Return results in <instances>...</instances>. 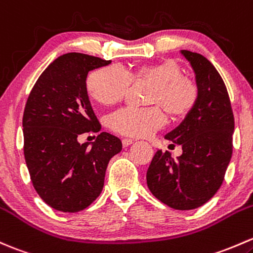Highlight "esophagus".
I'll return each mask as SVG.
<instances>
[{
	"label": "esophagus",
	"instance_id": "obj_1",
	"mask_svg": "<svg viewBox=\"0 0 253 253\" xmlns=\"http://www.w3.org/2000/svg\"><path fill=\"white\" fill-rule=\"evenodd\" d=\"M132 143H133V140L129 139V138H124V139H122V145H124L125 148L128 147V145H131Z\"/></svg>",
	"mask_w": 253,
	"mask_h": 253
}]
</instances>
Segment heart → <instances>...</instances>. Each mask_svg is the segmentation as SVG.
<instances>
[{"label": "heart", "instance_id": "obj_1", "mask_svg": "<svg viewBox=\"0 0 253 253\" xmlns=\"http://www.w3.org/2000/svg\"><path fill=\"white\" fill-rule=\"evenodd\" d=\"M182 75V69L172 60L142 65L133 75L114 64L92 71L87 78V89L100 104L114 105L126 95L132 79L148 80L154 84L150 102L161 103L171 115L183 116L194 108L199 91L191 80ZM165 122L166 115L158 105L150 108L126 106L108 118L109 127L114 132L129 137H147L161 128Z\"/></svg>", "mask_w": 253, "mask_h": 253}]
</instances>
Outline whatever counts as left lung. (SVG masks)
Here are the masks:
<instances>
[{
  "label": "left lung",
  "instance_id": "8db88e82",
  "mask_svg": "<svg viewBox=\"0 0 253 253\" xmlns=\"http://www.w3.org/2000/svg\"><path fill=\"white\" fill-rule=\"evenodd\" d=\"M198 87L195 105L165 138L182 147L173 159L158 150L147 172L149 190L171 209L188 211L206 204L222 185L233 154L234 115L227 87L209 59L182 49Z\"/></svg>",
  "mask_w": 253,
  "mask_h": 253
}]
</instances>
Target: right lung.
I'll return each mask as SVG.
<instances>
[{
	"label": "right lung",
	"mask_w": 253,
	"mask_h": 253,
	"mask_svg": "<svg viewBox=\"0 0 253 253\" xmlns=\"http://www.w3.org/2000/svg\"><path fill=\"white\" fill-rule=\"evenodd\" d=\"M82 53H66L41 74L23 116L24 156L40 198L52 209L79 212L102 193L109 161L122 149L115 135L102 132L93 143H80L86 132H99L86 79L109 65Z\"/></svg>",
	"instance_id": "right-lung-1"
}]
</instances>
